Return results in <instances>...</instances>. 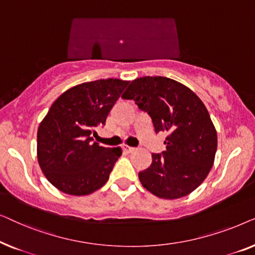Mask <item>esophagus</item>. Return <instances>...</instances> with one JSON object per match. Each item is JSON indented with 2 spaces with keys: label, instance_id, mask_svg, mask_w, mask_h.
Segmentation results:
<instances>
[{
  "label": "esophagus",
  "instance_id": "1",
  "mask_svg": "<svg viewBox=\"0 0 255 255\" xmlns=\"http://www.w3.org/2000/svg\"><path fill=\"white\" fill-rule=\"evenodd\" d=\"M123 149H124V151L127 152V153H131V152H133L135 148H134V147H131V146H124Z\"/></svg>",
  "mask_w": 255,
  "mask_h": 255
}]
</instances>
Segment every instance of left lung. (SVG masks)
<instances>
[{"label":"left lung","mask_w":255,"mask_h":255,"mask_svg":"<svg viewBox=\"0 0 255 255\" xmlns=\"http://www.w3.org/2000/svg\"><path fill=\"white\" fill-rule=\"evenodd\" d=\"M124 100H132L152 118L155 133L166 132V151L152 153L139 172L144 188L160 198H180L208 176L217 151V132L203 102L189 88L165 76L133 80Z\"/></svg>","instance_id":"obj_1"}]
</instances>
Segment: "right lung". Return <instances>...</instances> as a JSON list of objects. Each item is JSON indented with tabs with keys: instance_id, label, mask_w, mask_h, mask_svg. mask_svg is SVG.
<instances>
[{
	"instance_id": "1",
	"label": "right lung",
	"mask_w": 255,
	"mask_h": 255,
	"mask_svg": "<svg viewBox=\"0 0 255 255\" xmlns=\"http://www.w3.org/2000/svg\"><path fill=\"white\" fill-rule=\"evenodd\" d=\"M128 81L96 80L68 89L58 97L39 125L38 162L46 179L65 194L82 196L109 180L122 154L93 140Z\"/></svg>"
}]
</instances>
